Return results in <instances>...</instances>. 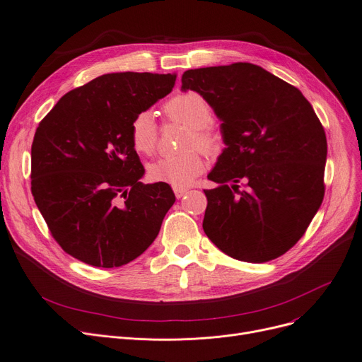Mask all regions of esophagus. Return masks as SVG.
Wrapping results in <instances>:
<instances>
[{
    "label": "esophagus",
    "instance_id": "1",
    "mask_svg": "<svg viewBox=\"0 0 362 362\" xmlns=\"http://www.w3.org/2000/svg\"><path fill=\"white\" fill-rule=\"evenodd\" d=\"M173 191H175V194H176V197H177V198H182V197H185V195L187 194L189 189H187V187H185V186H175V187H173Z\"/></svg>",
    "mask_w": 362,
    "mask_h": 362
}]
</instances>
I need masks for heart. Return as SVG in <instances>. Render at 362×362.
<instances>
[{
	"label": "heart",
	"instance_id": "heart-1",
	"mask_svg": "<svg viewBox=\"0 0 362 362\" xmlns=\"http://www.w3.org/2000/svg\"><path fill=\"white\" fill-rule=\"evenodd\" d=\"M165 116L189 127L183 149L198 148L213 154L220 146L218 133L213 129L214 110L204 95L195 90L180 92L164 105ZM130 142L141 156H152L158 145V126L151 111H141L130 123ZM204 170V160L197 151L176 157H164L149 165V177L173 186H187Z\"/></svg>",
	"mask_w": 362,
	"mask_h": 362
}]
</instances>
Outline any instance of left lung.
<instances>
[{
    "label": "left lung",
    "instance_id": "8db88e82",
    "mask_svg": "<svg viewBox=\"0 0 362 362\" xmlns=\"http://www.w3.org/2000/svg\"><path fill=\"white\" fill-rule=\"evenodd\" d=\"M182 89L210 101L227 146L208 175L218 186L204 189L205 235L239 261L279 258L325 198L327 139L315 111L298 88L251 63L186 70Z\"/></svg>",
    "mask_w": 362,
    "mask_h": 362
}]
</instances>
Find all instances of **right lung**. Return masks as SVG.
I'll list each match as a JSON object with an SVG mask.
<instances>
[{
  "instance_id": "right-lung-1",
  "label": "right lung",
  "mask_w": 362,
  "mask_h": 362,
  "mask_svg": "<svg viewBox=\"0 0 362 362\" xmlns=\"http://www.w3.org/2000/svg\"><path fill=\"white\" fill-rule=\"evenodd\" d=\"M176 74L108 73L67 92L37 126L30 189L63 251L93 267H120L157 238L176 197L145 185L130 142L138 112L171 92Z\"/></svg>"
}]
</instances>
